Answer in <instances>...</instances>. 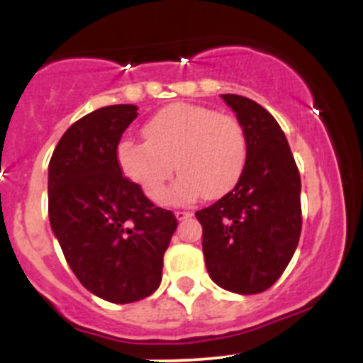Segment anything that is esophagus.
Returning <instances> with one entry per match:
<instances>
[{"label": "esophagus", "instance_id": "obj_1", "mask_svg": "<svg viewBox=\"0 0 363 363\" xmlns=\"http://www.w3.org/2000/svg\"><path fill=\"white\" fill-rule=\"evenodd\" d=\"M191 216H193V212H189V211H175V218H177L179 221H184V219L191 218Z\"/></svg>", "mask_w": 363, "mask_h": 363}]
</instances>
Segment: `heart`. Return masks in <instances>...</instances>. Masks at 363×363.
I'll list each match as a JSON object with an SVG mask.
<instances>
[{"instance_id":"heart-1","label":"heart","mask_w":363,"mask_h":363,"mask_svg":"<svg viewBox=\"0 0 363 363\" xmlns=\"http://www.w3.org/2000/svg\"><path fill=\"white\" fill-rule=\"evenodd\" d=\"M145 142H121L117 158L124 174L152 202H161L175 168L181 177L170 191L175 202L203 193L219 199L239 182L246 167L247 137L232 113L174 104L144 126Z\"/></svg>"}]
</instances>
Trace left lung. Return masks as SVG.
I'll return each instance as SVG.
<instances>
[{
	"label": "left lung",
	"mask_w": 363,
	"mask_h": 363,
	"mask_svg": "<svg viewBox=\"0 0 363 363\" xmlns=\"http://www.w3.org/2000/svg\"><path fill=\"white\" fill-rule=\"evenodd\" d=\"M221 98L246 130V167L235 188L196 211V218L212 281L233 294L255 295L279 279L298 244L300 174L272 113L239 94Z\"/></svg>",
	"instance_id": "8db88e82"
}]
</instances>
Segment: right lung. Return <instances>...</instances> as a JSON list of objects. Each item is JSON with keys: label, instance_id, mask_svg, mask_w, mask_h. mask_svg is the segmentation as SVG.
I'll return each mask as SVG.
<instances>
[{"label": "right lung", "instance_id": "1", "mask_svg": "<svg viewBox=\"0 0 363 363\" xmlns=\"http://www.w3.org/2000/svg\"><path fill=\"white\" fill-rule=\"evenodd\" d=\"M135 105H111L73 123L49 163V219L84 288L113 303L158 290L177 218L124 177L117 160Z\"/></svg>", "mask_w": 363, "mask_h": 363}]
</instances>
